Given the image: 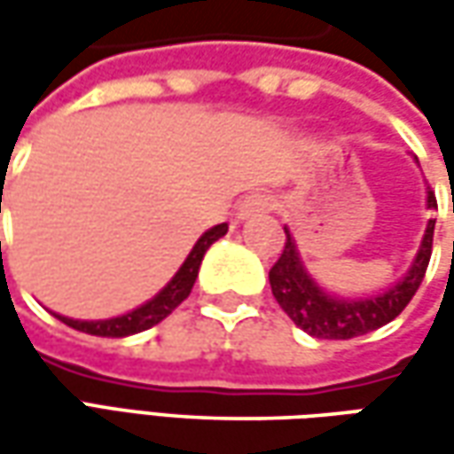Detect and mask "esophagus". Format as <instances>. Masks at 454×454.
<instances>
[{
  "mask_svg": "<svg viewBox=\"0 0 454 454\" xmlns=\"http://www.w3.org/2000/svg\"><path fill=\"white\" fill-rule=\"evenodd\" d=\"M265 209H268V197H265V194H260V192L245 194L242 200L237 201V207H235L237 222L253 217V215H260V212H265Z\"/></svg>",
  "mask_w": 454,
  "mask_h": 454,
  "instance_id": "34e87169",
  "label": "esophagus"
}]
</instances>
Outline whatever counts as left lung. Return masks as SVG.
Segmentation results:
<instances>
[{"mask_svg": "<svg viewBox=\"0 0 454 454\" xmlns=\"http://www.w3.org/2000/svg\"><path fill=\"white\" fill-rule=\"evenodd\" d=\"M427 207L437 209V200L432 192H427ZM286 237L288 239L283 254L270 268V288L275 301L288 313L290 321L316 339H354L394 321L414 298L427 272L434 219L427 222L419 250L407 272L399 280H394L392 286L366 295H348L323 286L298 253L290 230H286Z\"/></svg>", "mask_w": 454, "mask_h": 454, "instance_id": "8db88e82", "label": "left lung"}]
</instances>
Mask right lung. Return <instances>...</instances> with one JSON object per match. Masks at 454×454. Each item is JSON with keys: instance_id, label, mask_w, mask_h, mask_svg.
Returning <instances> with one entry per match:
<instances>
[{"instance_id": "right-lung-1", "label": "right lung", "mask_w": 454, "mask_h": 454, "mask_svg": "<svg viewBox=\"0 0 454 454\" xmlns=\"http://www.w3.org/2000/svg\"><path fill=\"white\" fill-rule=\"evenodd\" d=\"M227 235V224L222 222L217 227L207 230L204 235L194 242V247L186 253L179 268L171 272V278L166 280L161 288L156 290L151 298H146L144 303L133 305L131 310L118 313V316H108V318H70V316H58L65 325L90 333V336H106V339H123V336H133L141 333L151 325L161 323L176 308L182 305V301L189 298V293L194 288V280L200 275V265L204 253L212 247V242H217L219 237Z\"/></svg>"}]
</instances>
